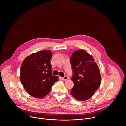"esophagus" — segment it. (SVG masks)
<instances>
[{
    "instance_id": "esophagus-1",
    "label": "esophagus",
    "mask_w": 126,
    "mask_h": 126,
    "mask_svg": "<svg viewBox=\"0 0 126 126\" xmlns=\"http://www.w3.org/2000/svg\"><path fill=\"white\" fill-rule=\"evenodd\" d=\"M61 80H64V81H66L68 79V77L67 76H65L64 77H61Z\"/></svg>"
}]
</instances>
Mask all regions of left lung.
<instances>
[{
	"label": "left lung",
	"mask_w": 126,
	"mask_h": 126,
	"mask_svg": "<svg viewBox=\"0 0 126 126\" xmlns=\"http://www.w3.org/2000/svg\"><path fill=\"white\" fill-rule=\"evenodd\" d=\"M74 86L70 94L79 101L92 97L101 84L100 70L93 57L86 51H74L70 57Z\"/></svg>",
	"instance_id": "obj_1"
}]
</instances>
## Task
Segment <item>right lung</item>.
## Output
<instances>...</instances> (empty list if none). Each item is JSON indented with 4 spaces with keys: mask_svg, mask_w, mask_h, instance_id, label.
Here are the masks:
<instances>
[{
    "mask_svg": "<svg viewBox=\"0 0 126 126\" xmlns=\"http://www.w3.org/2000/svg\"><path fill=\"white\" fill-rule=\"evenodd\" d=\"M50 50L33 53L23 61L20 68V81L25 90L31 96L42 98L51 91L58 77L53 76Z\"/></svg>",
    "mask_w": 126,
    "mask_h": 126,
    "instance_id": "1",
    "label": "right lung"
}]
</instances>
